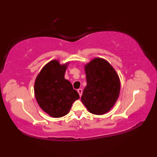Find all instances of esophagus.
Masks as SVG:
<instances>
[{
  "instance_id": "1",
  "label": "esophagus",
  "mask_w": 157,
  "mask_h": 157,
  "mask_svg": "<svg viewBox=\"0 0 157 157\" xmlns=\"http://www.w3.org/2000/svg\"><path fill=\"white\" fill-rule=\"evenodd\" d=\"M78 94H79V96H82V89H78Z\"/></svg>"
}]
</instances>
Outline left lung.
<instances>
[{
  "label": "left lung",
  "instance_id": "1",
  "mask_svg": "<svg viewBox=\"0 0 157 157\" xmlns=\"http://www.w3.org/2000/svg\"><path fill=\"white\" fill-rule=\"evenodd\" d=\"M86 86L81 100L90 113L102 115L118 100L121 82L118 74L107 60L95 58L84 66Z\"/></svg>",
  "mask_w": 157,
  "mask_h": 157
}]
</instances>
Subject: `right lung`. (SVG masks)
<instances>
[{
  "label": "right lung",
  "mask_w": 157,
  "mask_h": 157,
  "mask_svg": "<svg viewBox=\"0 0 157 157\" xmlns=\"http://www.w3.org/2000/svg\"><path fill=\"white\" fill-rule=\"evenodd\" d=\"M68 62L60 64L57 60L46 63L34 82L36 100L44 111L53 118L64 116L73 103L79 98L70 82L64 78Z\"/></svg>",
  "instance_id": "obj_1"
}]
</instances>
